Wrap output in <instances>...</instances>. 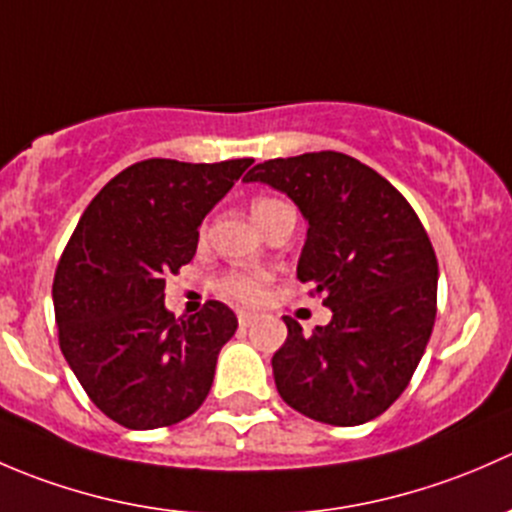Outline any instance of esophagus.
I'll list each match as a JSON object with an SVG mask.
<instances>
[{
	"mask_svg": "<svg viewBox=\"0 0 512 512\" xmlns=\"http://www.w3.org/2000/svg\"><path fill=\"white\" fill-rule=\"evenodd\" d=\"M255 314H252V312H237V322H240V327L242 329H245V327H250V324L252 322H255Z\"/></svg>",
	"mask_w": 512,
	"mask_h": 512,
	"instance_id": "obj_1",
	"label": "esophagus"
}]
</instances>
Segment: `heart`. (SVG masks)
I'll return each mask as SVG.
<instances>
[{"label": "heart", "mask_w": 512, "mask_h": 512, "mask_svg": "<svg viewBox=\"0 0 512 512\" xmlns=\"http://www.w3.org/2000/svg\"><path fill=\"white\" fill-rule=\"evenodd\" d=\"M280 200L275 198H257L252 203V215H255L257 225H262L267 220V215L275 208H280ZM272 275L260 267H235V270H227L225 275H220L215 280V289L223 294L225 299L240 304H260L265 302L267 294H270Z\"/></svg>", "instance_id": "b5f03b06"}]
</instances>
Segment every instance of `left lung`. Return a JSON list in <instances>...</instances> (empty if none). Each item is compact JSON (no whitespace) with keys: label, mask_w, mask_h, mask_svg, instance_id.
<instances>
[{"label":"left lung","mask_w":512,"mask_h":512,"mask_svg":"<svg viewBox=\"0 0 512 512\" xmlns=\"http://www.w3.org/2000/svg\"><path fill=\"white\" fill-rule=\"evenodd\" d=\"M247 183L272 185L307 220L297 280L324 294L332 322L272 356L285 404L314 421L359 426L409 386L436 322L438 262L409 200L369 165L337 151L255 165Z\"/></svg>","instance_id":"1"}]
</instances>
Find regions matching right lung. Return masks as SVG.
<instances>
[{
  "label": "right lung",
  "mask_w": 512,
  "mask_h": 512,
  "mask_svg": "<svg viewBox=\"0 0 512 512\" xmlns=\"http://www.w3.org/2000/svg\"><path fill=\"white\" fill-rule=\"evenodd\" d=\"M252 158H148L108 180L81 215L54 275L59 347L111 421L173 426L200 409L237 329L223 302L193 317L165 309V277L193 260L198 227Z\"/></svg>",
  "instance_id": "right-lung-1"
}]
</instances>
